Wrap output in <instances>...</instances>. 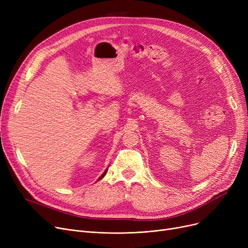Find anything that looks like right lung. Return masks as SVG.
<instances>
[{
	"label": "right lung",
	"instance_id": "obj_1",
	"mask_svg": "<svg viewBox=\"0 0 248 248\" xmlns=\"http://www.w3.org/2000/svg\"><path fill=\"white\" fill-rule=\"evenodd\" d=\"M107 172H108V171H106V172H104V173H103V174H102V175H101V176L99 177V180H100V179H102V178L104 177V175H106V174H107Z\"/></svg>",
	"mask_w": 248,
	"mask_h": 248
}]
</instances>
